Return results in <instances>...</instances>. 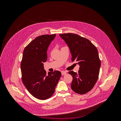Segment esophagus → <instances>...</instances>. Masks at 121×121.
Segmentation results:
<instances>
[{
    "label": "esophagus",
    "instance_id": "obj_1",
    "mask_svg": "<svg viewBox=\"0 0 121 121\" xmlns=\"http://www.w3.org/2000/svg\"><path fill=\"white\" fill-rule=\"evenodd\" d=\"M67 73L66 71H61V74H62V75H66Z\"/></svg>",
    "mask_w": 121,
    "mask_h": 121
}]
</instances>
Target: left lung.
<instances>
[{"instance_id": "obj_1", "label": "left lung", "mask_w": 121, "mask_h": 121, "mask_svg": "<svg viewBox=\"0 0 121 121\" xmlns=\"http://www.w3.org/2000/svg\"><path fill=\"white\" fill-rule=\"evenodd\" d=\"M60 36L69 47L72 61H77L80 66L78 73L69 72L73 77L71 88L77 94H86L93 88L99 77L101 63L97 49L90 40L79 35L68 33Z\"/></svg>"}]
</instances>
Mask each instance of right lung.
<instances>
[{
	"label": "right lung",
	"instance_id": "right-lung-1",
	"mask_svg": "<svg viewBox=\"0 0 121 121\" xmlns=\"http://www.w3.org/2000/svg\"><path fill=\"white\" fill-rule=\"evenodd\" d=\"M56 35H42L32 40L24 49L20 64L22 81L28 92L35 98L51 97L61 75L54 71L47 74L43 63L47 60V50Z\"/></svg>",
	"mask_w": 121,
	"mask_h": 121
}]
</instances>
